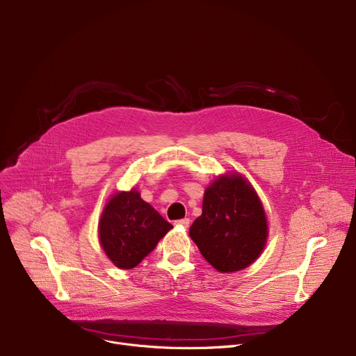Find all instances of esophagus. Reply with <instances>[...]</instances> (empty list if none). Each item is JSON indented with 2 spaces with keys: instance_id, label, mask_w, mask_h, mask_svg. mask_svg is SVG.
<instances>
[{
  "instance_id": "esophagus-1",
  "label": "esophagus",
  "mask_w": 356,
  "mask_h": 356,
  "mask_svg": "<svg viewBox=\"0 0 356 356\" xmlns=\"http://www.w3.org/2000/svg\"><path fill=\"white\" fill-rule=\"evenodd\" d=\"M189 223H191V220H189L188 218H183V219L176 220V225H177V227H184V228H188V227H189Z\"/></svg>"
}]
</instances>
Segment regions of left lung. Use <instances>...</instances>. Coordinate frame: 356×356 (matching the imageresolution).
Listing matches in <instances>:
<instances>
[{"mask_svg":"<svg viewBox=\"0 0 356 356\" xmlns=\"http://www.w3.org/2000/svg\"><path fill=\"white\" fill-rule=\"evenodd\" d=\"M191 238L200 254L220 273L247 268L267 241V219L257 193L241 175L218 177L204 191L202 215Z\"/></svg>","mask_w":356,"mask_h":356,"instance_id":"8db88e82","label":"left lung"}]
</instances>
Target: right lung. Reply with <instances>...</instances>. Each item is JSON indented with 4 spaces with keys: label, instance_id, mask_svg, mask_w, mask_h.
Wrapping results in <instances>:
<instances>
[{
    "label": "right lung",
    "instance_id": "right-lung-1",
    "mask_svg": "<svg viewBox=\"0 0 356 356\" xmlns=\"http://www.w3.org/2000/svg\"><path fill=\"white\" fill-rule=\"evenodd\" d=\"M173 227L136 191L112 196L99 220V241L117 267L129 270L152 252Z\"/></svg>",
    "mask_w": 356,
    "mask_h": 356
}]
</instances>
